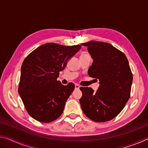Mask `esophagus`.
Returning a JSON list of instances; mask_svg holds the SVG:
<instances>
[{
    "label": "esophagus",
    "instance_id": "34e87169",
    "mask_svg": "<svg viewBox=\"0 0 148 148\" xmlns=\"http://www.w3.org/2000/svg\"><path fill=\"white\" fill-rule=\"evenodd\" d=\"M79 87H80V86H79L78 84H75V89H79Z\"/></svg>",
    "mask_w": 148,
    "mask_h": 148
}]
</instances>
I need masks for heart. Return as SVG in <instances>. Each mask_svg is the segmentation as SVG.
<instances>
[{
  "instance_id": "b5f03b06",
  "label": "heart",
  "mask_w": 148,
  "mask_h": 148,
  "mask_svg": "<svg viewBox=\"0 0 148 148\" xmlns=\"http://www.w3.org/2000/svg\"><path fill=\"white\" fill-rule=\"evenodd\" d=\"M84 55H87V53H82V55H81V56H84Z\"/></svg>"
}]
</instances>
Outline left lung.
<instances>
[{
  "mask_svg": "<svg viewBox=\"0 0 148 148\" xmlns=\"http://www.w3.org/2000/svg\"><path fill=\"white\" fill-rule=\"evenodd\" d=\"M86 46L93 59L89 68L90 77L98 79L96 91L91 87H80L79 99L84 114L95 122L110 121L123 109L131 95L132 74L125 55L108 43L91 40Z\"/></svg>",
  "mask_w": 148,
  "mask_h": 148,
  "instance_id": "obj_1",
  "label": "left lung"
}]
</instances>
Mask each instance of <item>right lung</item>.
<instances>
[{
  "label": "right lung",
  "instance_id": "obj_1",
  "mask_svg": "<svg viewBox=\"0 0 148 148\" xmlns=\"http://www.w3.org/2000/svg\"><path fill=\"white\" fill-rule=\"evenodd\" d=\"M81 47L47 43L25 59L18 92L27 112L36 121L49 123L62 114L75 86L73 83L63 86L57 79Z\"/></svg>",
  "mask_w": 148,
  "mask_h": 148
}]
</instances>
